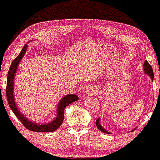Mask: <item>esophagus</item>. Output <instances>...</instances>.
Segmentation results:
<instances>
[{
    "label": "esophagus",
    "instance_id": "1",
    "mask_svg": "<svg viewBox=\"0 0 160 160\" xmlns=\"http://www.w3.org/2000/svg\"><path fill=\"white\" fill-rule=\"evenodd\" d=\"M98 89H96L95 87H90L89 89L87 90V94H89V95H97L98 94Z\"/></svg>",
    "mask_w": 160,
    "mask_h": 160
}]
</instances>
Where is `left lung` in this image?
<instances>
[{"label":"left lung","instance_id":"obj_1","mask_svg":"<svg viewBox=\"0 0 160 160\" xmlns=\"http://www.w3.org/2000/svg\"><path fill=\"white\" fill-rule=\"evenodd\" d=\"M144 72L146 74H148V76H150V78H151L152 81H153L154 75H153V68H152L151 65H150V64L148 63L147 60L144 62ZM95 124H96L97 128H98L101 132H102L106 133V134H110V132H108L106 129H104V128L102 126V125H101V123H100V118L97 119L96 121H95ZM135 129V128H134V129L131 130V132H133Z\"/></svg>","mask_w":160,"mask_h":160}]
</instances>
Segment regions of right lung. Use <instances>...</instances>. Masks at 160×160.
Wrapping results in <instances>:
<instances>
[{
	"label": "right lung",
	"instance_id": "right-lung-1",
	"mask_svg": "<svg viewBox=\"0 0 160 160\" xmlns=\"http://www.w3.org/2000/svg\"><path fill=\"white\" fill-rule=\"evenodd\" d=\"M28 48V44H25L22 49L21 52L18 56L15 59L13 60L11 64L10 70L8 71V74H7V89H6V94L7 98L8 101L9 106H10V109L12 110L14 114L16 116L19 120L21 121V122L24 125L25 128H28L30 131L33 132H54L61 126L64 120V112H65V108L67 107L70 104L73 103V102L78 101L79 98L78 95L74 94L67 95L64 96L60 102H58V107H57L56 118L54 119L51 122H47V123H36V122H33L28 120L26 117L24 116L19 110L18 109L16 103L15 101V97H14V79H15V75L16 73V70H17L18 65L22 59L24 55L26 52Z\"/></svg>",
	"mask_w": 160,
	"mask_h": 160
}]
</instances>
